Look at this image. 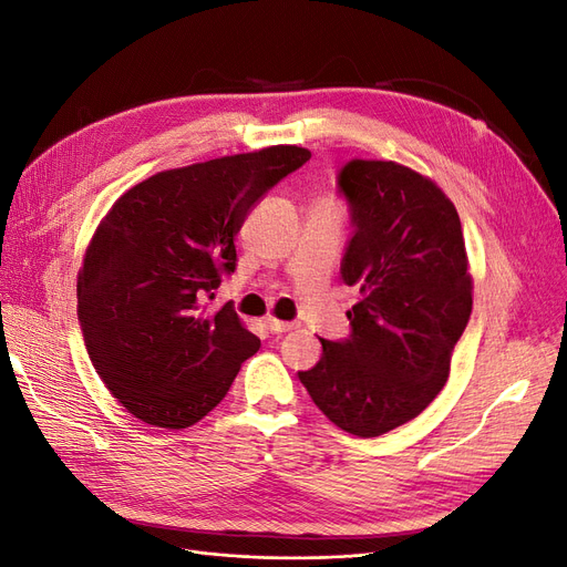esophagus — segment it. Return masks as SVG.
<instances>
[{
  "label": "esophagus",
  "instance_id": "34e87169",
  "mask_svg": "<svg viewBox=\"0 0 567 567\" xmlns=\"http://www.w3.org/2000/svg\"><path fill=\"white\" fill-rule=\"evenodd\" d=\"M267 329L271 333H288V331H293L296 326L290 321H281V319H267Z\"/></svg>",
  "mask_w": 567,
  "mask_h": 567
}]
</instances>
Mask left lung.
Wrapping results in <instances>:
<instances>
[{"label": "left lung", "mask_w": 567, "mask_h": 567, "mask_svg": "<svg viewBox=\"0 0 567 567\" xmlns=\"http://www.w3.org/2000/svg\"><path fill=\"white\" fill-rule=\"evenodd\" d=\"M352 238L340 274L357 286L350 336L321 340L315 369L298 371L326 419L379 437L431 404L447 383L471 319L473 281L454 203L392 161H350L338 173Z\"/></svg>", "instance_id": "1"}]
</instances>
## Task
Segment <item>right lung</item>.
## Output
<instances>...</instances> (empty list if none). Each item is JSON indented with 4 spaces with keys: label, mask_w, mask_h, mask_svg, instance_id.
Here are the masks:
<instances>
[{
    "label": "right lung",
    "mask_w": 567,
    "mask_h": 567,
    "mask_svg": "<svg viewBox=\"0 0 567 567\" xmlns=\"http://www.w3.org/2000/svg\"><path fill=\"white\" fill-rule=\"evenodd\" d=\"M312 153L269 146L153 175L101 219L78 274V319L99 379L140 421L179 431L225 400L260 350L234 312H205L236 269L234 238Z\"/></svg>",
    "instance_id": "obj_1"
}]
</instances>
